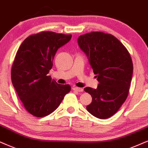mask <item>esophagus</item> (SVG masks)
<instances>
[{
    "mask_svg": "<svg viewBox=\"0 0 148 148\" xmlns=\"http://www.w3.org/2000/svg\"><path fill=\"white\" fill-rule=\"evenodd\" d=\"M72 89L74 91H77V92H82V91H83V89H82V88H80V87H72Z\"/></svg>",
    "mask_w": 148,
    "mask_h": 148,
    "instance_id": "obj_1",
    "label": "esophagus"
}]
</instances>
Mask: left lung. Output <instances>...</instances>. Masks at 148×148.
<instances>
[{"label":"left lung","mask_w":148,"mask_h":148,"mask_svg":"<svg viewBox=\"0 0 148 148\" xmlns=\"http://www.w3.org/2000/svg\"><path fill=\"white\" fill-rule=\"evenodd\" d=\"M99 82L97 89L85 87L92 97L87 110L99 119H106L119 109L128 97L133 65L128 50L111 34L91 32L78 38Z\"/></svg>","instance_id":"1"}]
</instances>
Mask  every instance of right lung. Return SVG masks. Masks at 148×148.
Here are the masks:
<instances>
[{
    "label": "right lung",
    "mask_w": 148,
    "mask_h": 148,
    "mask_svg": "<svg viewBox=\"0 0 148 148\" xmlns=\"http://www.w3.org/2000/svg\"><path fill=\"white\" fill-rule=\"evenodd\" d=\"M72 35L44 31L30 35L17 52L12 68V81L26 110L42 117L52 113L70 91L48 76L56 52L70 42Z\"/></svg>",
    "instance_id": "right-lung-1"
}]
</instances>
